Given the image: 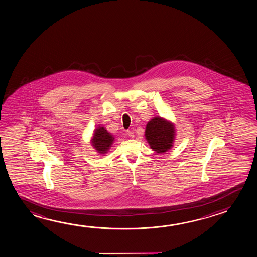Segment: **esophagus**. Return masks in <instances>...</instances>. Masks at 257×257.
<instances>
[{"label":"esophagus","instance_id":"obj_1","mask_svg":"<svg viewBox=\"0 0 257 257\" xmlns=\"http://www.w3.org/2000/svg\"><path fill=\"white\" fill-rule=\"evenodd\" d=\"M126 134L131 138H134V132L132 131H126Z\"/></svg>","mask_w":257,"mask_h":257}]
</instances>
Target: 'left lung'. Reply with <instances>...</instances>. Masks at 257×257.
I'll list each match as a JSON object with an SVG mask.
<instances>
[{
    "mask_svg": "<svg viewBox=\"0 0 257 257\" xmlns=\"http://www.w3.org/2000/svg\"><path fill=\"white\" fill-rule=\"evenodd\" d=\"M146 139L156 152H166L173 146L174 126L161 117H154L146 127Z\"/></svg>",
    "mask_w": 257,
    "mask_h": 257,
    "instance_id": "8db88e82",
    "label": "left lung"
}]
</instances>
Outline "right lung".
<instances>
[{"mask_svg":"<svg viewBox=\"0 0 257 257\" xmlns=\"http://www.w3.org/2000/svg\"><path fill=\"white\" fill-rule=\"evenodd\" d=\"M114 138L109 134L104 127L96 128L92 139V146L100 154H105L110 148Z\"/></svg>","mask_w":257,"mask_h":257,"instance_id":"1","label":"right lung"}]
</instances>
